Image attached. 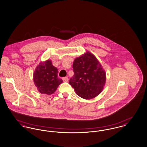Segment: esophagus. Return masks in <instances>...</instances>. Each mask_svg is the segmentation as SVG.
Returning a JSON list of instances; mask_svg holds the SVG:
<instances>
[{"label": "esophagus", "instance_id": "1", "mask_svg": "<svg viewBox=\"0 0 147 147\" xmlns=\"http://www.w3.org/2000/svg\"><path fill=\"white\" fill-rule=\"evenodd\" d=\"M62 80L64 81V82H67L68 80H69V78L67 77H64L62 78Z\"/></svg>", "mask_w": 147, "mask_h": 147}]
</instances>
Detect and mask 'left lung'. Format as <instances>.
<instances>
[{
  "label": "left lung",
  "mask_w": 147,
  "mask_h": 147,
  "mask_svg": "<svg viewBox=\"0 0 147 147\" xmlns=\"http://www.w3.org/2000/svg\"><path fill=\"white\" fill-rule=\"evenodd\" d=\"M74 76L70 84L80 97L90 100L101 93L106 83V72L94 55L89 51L75 59Z\"/></svg>",
  "instance_id": "left-lung-1"
}]
</instances>
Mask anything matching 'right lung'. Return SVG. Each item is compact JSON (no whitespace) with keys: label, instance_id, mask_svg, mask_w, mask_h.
<instances>
[{"label":"right lung","instance_id":"obj_1","mask_svg":"<svg viewBox=\"0 0 147 147\" xmlns=\"http://www.w3.org/2000/svg\"><path fill=\"white\" fill-rule=\"evenodd\" d=\"M58 70L50 60L41 62L33 75L34 82L39 92L50 95L55 92L63 81L57 77Z\"/></svg>","mask_w":147,"mask_h":147}]
</instances>
